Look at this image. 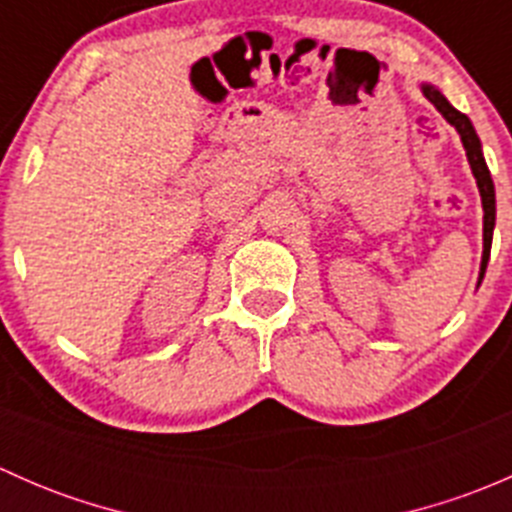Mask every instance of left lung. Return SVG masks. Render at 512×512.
I'll use <instances>...</instances> for the list:
<instances>
[{"label":"left lung","instance_id":"1","mask_svg":"<svg viewBox=\"0 0 512 512\" xmlns=\"http://www.w3.org/2000/svg\"><path fill=\"white\" fill-rule=\"evenodd\" d=\"M421 94L426 96L428 101L433 103V108H436V111L441 113V116L458 131L463 148H466V158H468V165H471V173L473 178H476L480 203H483V257H480V272H478V287H480V282H483V275H485V267H488V260H490V245H493V230H495L493 178H490L488 163H485L483 158V146H480V138L476 128H473L471 118H468L466 113L458 111V108H453L451 101L441 94V89L428 84V81H423L421 84Z\"/></svg>","mask_w":512,"mask_h":512}]
</instances>
